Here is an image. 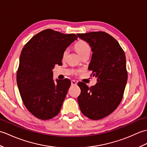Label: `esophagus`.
I'll use <instances>...</instances> for the list:
<instances>
[{
	"label": "esophagus",
	"instance_id": "obj_1",
	"mask_svg": "<svg viewBox=\"0 0 147 147\" xmlns=\"http://www.w3.org/2000/svg\"><path fill=\"white\" fill-rule=\"evenodd\" d=\"M77 85V82L75 80H71V85Z\"/></svg>",
	"mask_w": 147,
	"mask_h": 147
}]
</instances>
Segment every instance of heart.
<instances>
[{"instance_id":"b5f03b06","label":"heart","mask_w":147,"mask_h":147,"mask_svg":"<svg viewBox=\"0 0 147 147\" xmlns=\"http://www.w3.org/2000/svg\"><path fill=\"white\" fill-rule=\"evenodd\" d=\"M75 48L77 52H78V54L80 55V56L86 54V53H90V50H91L88 43L84 41H80L78 42L75 45ZM67 54L68 50L65 49L63 52V54H62L63 57H65V56L67 55Z\"/></svg>"}]
</instances>
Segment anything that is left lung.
<instances>
[{
    "mask_svg": "<svg viewBox=\"0 0 147 147\" xmlns=\"http://www.w3.org/2000/svg\"><path fill=\"white\" fill-rule=\"evenodd\" d=\"M77 35L92 49L88 69L97 78V83L90 88L85 83H78L79 107L87 117L100 119L115 111L123 98L127 80L125 54L117 40L105 32Z\"/></svg>",
    "mask_w": 147,
    "mask_h": 147,
    "instance_id": "8db88e82",
    "label": "left lung"
}]
</instances>
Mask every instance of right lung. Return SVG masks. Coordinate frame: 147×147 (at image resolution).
Returning <instances> with one entry per match:
<instances>
[{
    "label": "right lung",
    "mask_w": 147,
    "mask_h": 147,
    "mask_svg": "<svg viewBox=\"0 0 147 147\" xmlns=\"http://www.w3.org/2000/svg\"><path fill=\"white\" fill-rule=\"evenodd\" d=\"M78 36L47 29L24 46L17 72V84L24 105L37 118L47 120L61 111L69 80L53 79L52 69L62 63L63 52Z\"/></svg>",
    "instance_id": "add662e5"
}]
</instances>
